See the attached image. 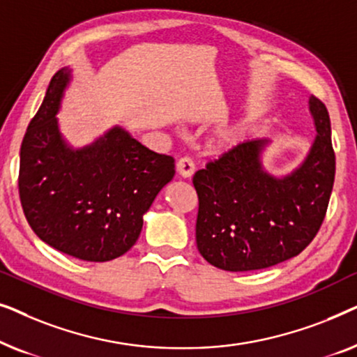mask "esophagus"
Segmentation results:
<instances>
[{
  "label": "esophagus",
  "instance_id": "obj_1",
  "mask_svg": "<svg viewBox=\"0 0 357 357\" xmlns=\"http://www.w3.org/2000/svg\"><path fill=\"white\" fill-rule=\"evenodd\" d=\"M177 172H178L180 177L190 178V177H192V175H193V172H195V164H193L192 160H190L188 158L178 159V162H177Z\"/></svg>",
  "mask_w": 357,
  "mask_h": 357
}]
</instances>
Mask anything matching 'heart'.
<instances>
[{
	"label": "heart",
	"mask_w": 357,
	"mask_h": 357,
	"mask_svg": "<svg viewBox=\"0 0 357 357\" xmlns=\"http://www.w3.org/2000/svg\"><path fill=\"white\" fill-rule=\"evenodd\" d=\"M248 130H250V121L248 120L229 121V123L218 126L208 136V148L218 154L229 153V151L236 149L245 139Z\"/></svg>",
	"instance_id": "b5f03b06"
}]
</instances>
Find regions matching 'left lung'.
I'll return each mask as SVG.
<instances>
[{
    "label": "left lung",
    "mask_w": 357,
    "mask_h": 357,
    "mask_svg": "<svg viewBox=\"0 0 357 357\" xmlns=\"http://www.w3.org/2000/svg\"><path fill=\"white\" fill-rule=\"evenodd\" d=\"M317 136L299 167L278 177L263 167L268 139L247 141L193 177L197 245L224 271H253L299 255L324 222L335 182L326 107L312 96Z\"/></svg>",
    "instance_id": "obj_1"
}]
</instances>
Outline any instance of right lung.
Returning <instances> with one entry per match:
<instances>
[{"mask_svg": "<svg viewBox=\"0 0 357 357\" xmlns=\"http://www.w3.org/2000/svg\"><path fill=\"white\" fill-rule=\"evenodd\" d=\"M71 70L52 77L21 146L19 197L37 237L84 261H110L130 250L143 216L175 175L158 154L114 126L84 148L66 143L58 123Z\"/></svg>", "mask_w": 357, "mask_h": 357, "instance_id": "right-lung-1", "label": "right lung"}]
</instances>
